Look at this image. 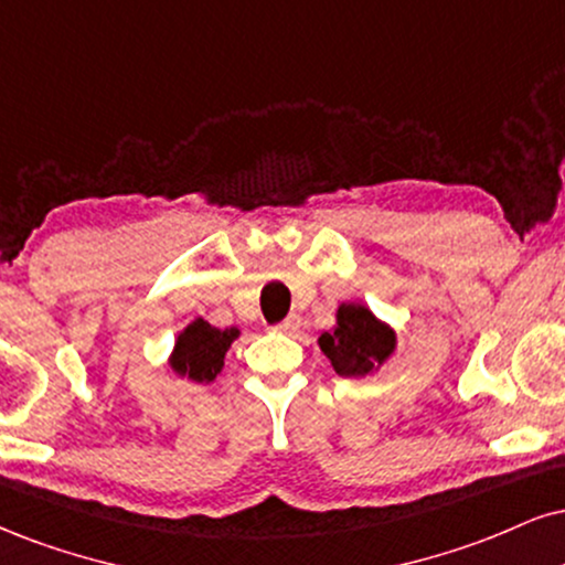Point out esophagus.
I'll use <instances>...</instances> for the list:
<instances>
[{"instance_id":"1","label":"esophagus","mask_w":565,"mask_h":565,"mask_svg":"<svg viewBox=\"0 0 565 565\" xmlns=\"http://www.w3.org/2000/svg\"><path fill=\"white\" fill-rule=\"evenodd\" d=\"M297 329H300V318H297V316H289L287 321L274 326V331H278V334H295Z\"/></svg>"}]
</instances>
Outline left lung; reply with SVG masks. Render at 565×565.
I'll list each match as a JSON object with an SVG mask.
<instances>
[{
	"label": "left lung",
	"instance_id": "1",
	"mask_svg": "<svg viewBox=\"0 0 565 565\" xmlns=\"http://www.w3.org/2000/svg\"><path fill=\"white\" fill-rule=\"evenodd\" d=\"M339 376H369L392 355L394 331L363 305H342L334 331L318 339Z\"/></svg>",
	"mask_w": 565,
	"mask_h": 565
}]
</instances>
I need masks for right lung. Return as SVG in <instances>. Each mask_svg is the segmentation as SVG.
Segmentation results:
<instances>
[{
  "label": "right lung",
  "instance_id": "add662e5",
  "mask_svg": "<svg viewBox=\"0 0 565 565\" xmlns=\"http://www.w3.org/2000/svg\"><path fill=\"white\" fill-rule=\"evenodd\" d=\"M239 337V329L228 326V329H215L202 318L189 323L183 334L175 342L171 365L181 376H189L192 382H213L223 369V358L231 348V342Z\"/></svg>",
  "mask_w": 565,
  "mask_h": 565
}]
</instances>
